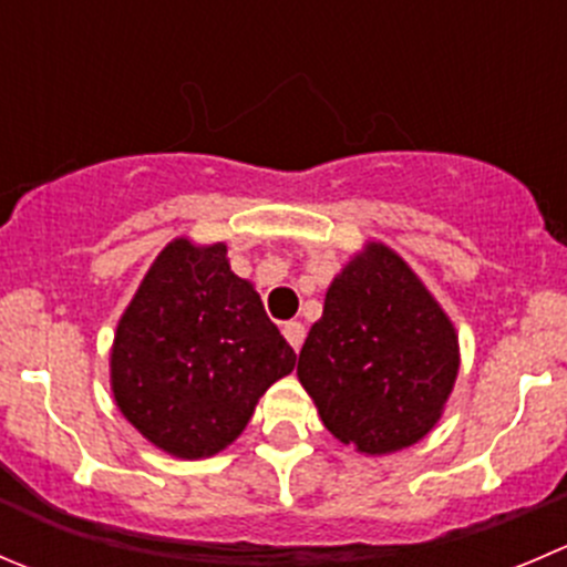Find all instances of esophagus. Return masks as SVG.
<instances>
[{
	"label": "esophagus",
	"mask_w": 567,
	"mask_h": 567,
	"mask_svg": "<svg viewBox=\"0 0 567 567\" xmlns=\"http://www.w3.org/2000/svg\"><path fill=\"white\" fill-rule=\"evenodd\" d=\"M282 334H285V340H288L290 346H293L296 351L301 349V343H305V334H307V329H305V323H299V321H288L282 327Z\"/></svg>",
	"instance_id": "obj_1"
}]
</instances>
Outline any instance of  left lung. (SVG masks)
Returning <instances> with one entry per match:
<instances>
[{"mask_svg":"<svg viewBox=\"0 0 567 567\" xmlns=\"http://www.w3.org/2000/svg\"><path fill=\"white\" fill-rule=\"evenodd\" d=\"M457 365L446 312L395 251L371 244L329 285L296 373L340 443L390 454L435 426Z\"/></svg>","mask_w":567,"mask_h":567,"instance_id":"obj_1","label":"left lung"}]
</instances>
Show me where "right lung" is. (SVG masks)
Wrapping results in <instances>:
<instances>
[{
	"label": "right lung",
	"instance_id": "obj_1",
	"mask_svg": "<svg viewBox=\"0 0 567 567\" xmlns=\"http://www.w3.org/2000/svg\"><path fill=\"white\" fill-rule=\"evenodd\" d=\"M296 351L235 277L227 246L174 240L118 321L110 379L126 421L174 457H210L249 423Z\"/></svg>",
	"mask_w": 567,
	"mask_h": 567
}]
</instances>
